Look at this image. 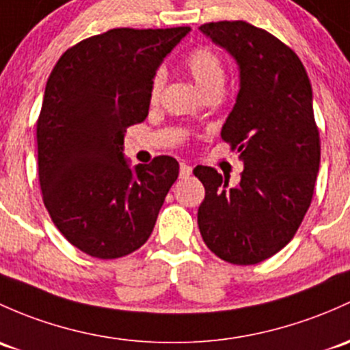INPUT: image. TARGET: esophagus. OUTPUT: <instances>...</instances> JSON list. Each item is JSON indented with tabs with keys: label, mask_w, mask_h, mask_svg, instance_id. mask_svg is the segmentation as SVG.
Masks as SVG:
<instances>
[{
	"label": "esophagus",
	"mask_w": 350,
	"mask_h": 350,
	"mask_svg": "<svg viewBox=\"0 0 350 350\" xmlns=\"http://www.w3.org/2000/svg\"><path fill=\"white\" fill-rule=\"evenodd\" d=\"M191 174H193V167H191L189 164L183 163L181 167H179V176H181V178H187V176Z\"/></svg>",
	"instance_id": "1"
}]
</instances>
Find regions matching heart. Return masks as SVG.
Wrapping results in <instances>:
<instances>
[{"label": "heart", "instance_id": "1", "mask_svg": "<svg viewBox=\"0 0 350 350\" xmlns=\"http://www.w3.org/2000/svg\"><path fill=\"white\" fill-rule=\"evenodd\" d=\"M186 68L203 94L215 90V88H223L224 85V79H226L224 64L219 55L211 49L201 46V49L191 51L186 58ZM163 83L164 72L159 70L152 77V82H150V100H156L159 97Z\"/></svg>", "mask_w": 350, "mask_h": 350}]
</instances>
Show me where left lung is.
<instances>
[{
    "label": "left lung",
    "instance_id": "1",
    "mask_svg": "<svg viewBox=\"0 0 350 350\" xmlns=\"http://www.w3.org/2000/svg\"><path fill=\"white\" fill-rule=\"evenodd\" d=\"M200 31L237 62L240 90L221 137L240 152L237 186L213 167H196L204 200L201 237L234 265L270 258L293 238L310 206L321 142L307 72L278 38L246 21L201 25Z\"/></svg>",
    "mask_w": 350,
    "mask_h": 350
}]
</instances>
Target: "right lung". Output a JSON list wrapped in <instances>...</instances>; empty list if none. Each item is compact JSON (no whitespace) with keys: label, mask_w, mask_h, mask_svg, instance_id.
I'll return each mask as SVG.
<instances>
[{"label":"right lung","mask_w":350,"mask_h":350,"mask_svg":"<svg viewBox=\"0 0 350 350\" xmlns=\"http://www.w3.org/2000/svg\"><path fill=\"white\" fill-rule=\"evenodd\" d=\"M189 29H109L65 51L50 73L36 122L40 186L55 226L87 255L141 248L178 179L171 156L132 167L124 135L147 117L152 77Z\"/></svg>","instance_id":"right-lung-1"}]
</instances>
